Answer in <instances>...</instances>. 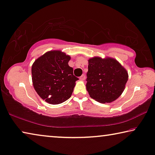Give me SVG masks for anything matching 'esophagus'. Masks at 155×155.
I'll use <instances>...</instances> for the list:
<instances>
[{"instance_id":"1","label":"esophagus","mask_w":155,"mask_h":155,"mask_svg":"<svg viewBox=\"0 0 155 155\" xmlns=\"http://www.w3.org/2000/svg\"><path fill=\"white\" fill-rule=\"evenodd\" d=\"M79 79L81 80V81L85 80V74H83V75L81 76V77L79 78Z\"/></svg>"}]
</instances>
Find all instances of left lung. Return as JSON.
<instances>
[{
	"label": "left lung",
	"instance_id": "obj_1",
	"mask_svg": "<svg viewBox=\"0 0 155 155\" xmlns=\"http://www.w3.org/2000/svg\"><path fill=\"white\" fill-rule=\"evenodd\" d=\"M128 73L111 58L94 57L88 60L86 88L91 98L100 103L115 101L124 91Z\"/></svg>",
	"mask_w": 155,
	"mask_h": 155
}]
</instances>
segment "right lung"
Wrapping results in <instances>:
<instances>
[{
	"instance_id": "right-lung-1",
	"label": "right lung",
	"mask_w": 155,
	"mask_h": 155,
	"mask_svg": "<svg viewBox=\"0 0 155 155\" xmlns=\"http://www.w3.org/2000/svg\"><path fill=\"white\" fill-rule=\"evenodd\" d=\"M70 56L61 51H50L32 65L33 87L40 97L51 104L68 100L78 80L69 66Z\"/></svg>"
}]
</instances>
